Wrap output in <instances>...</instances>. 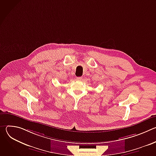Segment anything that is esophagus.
<instances>
[{
	"mask_svg": "<svg viewBox=\"0 0 156 156\" xmlns=\"http://www.w3.org/2000/svg\"><path fill=\"white\" fill-rule=\"evenodd\" d=\"M82 78H83V77H82V76H79V77H76V79H77L78 80H82Z\"/></svg>",
	"mask_w": 156,
	"mask_h": 156,
	"instance_id": "esophagus-1",
	"label": "esophagus"
}]
</instances>
